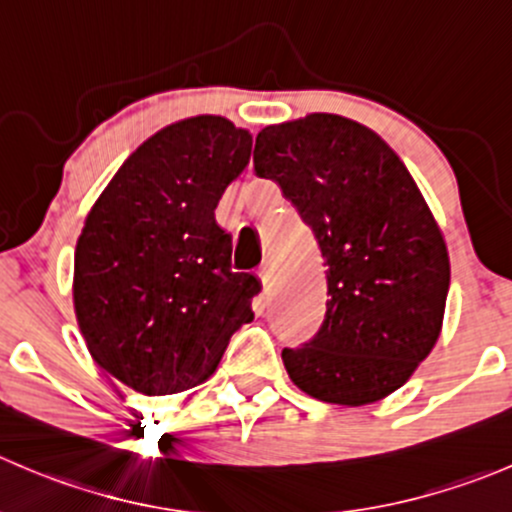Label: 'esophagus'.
I'll return each instance as SVG.
<instances>
[{"mask_svg":"<svg viewBox=\"0 0 512 512\" xmlns=\"http://www.w3.org/2000/svg\"><path fill=\"white\" fill-rule=\"evenodd\" d=\"M257 275H260L262 292H265V295H270L272 287H275V275H272V265H270V262H265V265L260 267V272H257Z\"/></svg>","mask_w":512,"mask_h":512,"instance_id":"obj_1","label":"esophagus"}]
</instances>
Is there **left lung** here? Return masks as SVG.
Masks as SVG:
<instances>
[{
  "label": "left lung",
  "instance_id": "1",
  "mask_svg": "<svg viewBox=\"0 0 512 512\" xmlns=\"http://www.w3.org/2000/svg\"><path fill=\"white\" fill-rule=\"evenodd\" d=\"M257 177L277 182L325 260V317L282 350L302 393L360 408L413 377L443 332L450 257L443 230L393 147L355 119L312 112L255 140Z\"/></svg>",
  "mask_w": 512,
  "mask_h": 512
}]
</instances>
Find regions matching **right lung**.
I'll return each instance as SVG.
<instances>
[{
	"label": "right lung",
	"mask_w": 512,
	"mask_h": 512,
	"mask_svg": "<svg viewBox=\"0 0 512 512\" xmlns=\"http://www.w3.org/2000/svg\"><path fill=\"white\" fill-rule=\"evenodd\" d=\"M250 152V130L220 114L172 122L122 162L84 217L74 317L92 360L137 393L205 382L255 317L260 282L230 270V235L215 222Z\"/></svg>",
	"instance_id": "right-lung-1"
}]
</instances>
